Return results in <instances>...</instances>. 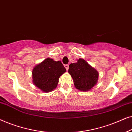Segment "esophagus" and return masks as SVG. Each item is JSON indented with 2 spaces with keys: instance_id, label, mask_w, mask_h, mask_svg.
I'll use <instances>...</instances> for the list:
<instances>
[{
  "instance_id": "obj_1",
  "label": "esophagus",
  "mask_w": 132,
  "mask_h": 132,
  "mask_svg": "<svg viewBox=\"0 0 132 132\" xmlns=\"http://www.w3.org/2000/svg\"><path fill=\"white\" fill-rule=\"evenodd\" d=\"M64 67H65V68H66V70H68V68H69V65H68V64L65 65Z\"/></svg>"
}]
</instances>
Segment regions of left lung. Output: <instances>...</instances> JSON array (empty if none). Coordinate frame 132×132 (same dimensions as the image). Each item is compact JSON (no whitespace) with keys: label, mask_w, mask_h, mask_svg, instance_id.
Segmentation results:
<instances>
[{"label":"left lung","mask_w":132,"mask_h":132,"mask_svg":"<svg viewBox=\"0 0 132 132\" xmlns=\"http://www.w3.org/2000/svg\"><path fill=\"white\" fill-rule=\"evenodd\" d=\"M68 73L73 79L75 88L81 91H88L97 84L99 73L84 59L70 64Z\"/></svg>","instance_id":"1"}]
</instances>
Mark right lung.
I'll use <instances>...</instances> for the list:
<instances>
[{
    "instance_id": "add662e5",
    "label": "right lung",
    "mask_w": 132,
    "mask_h": 132,
    "mask_svg": "<svg viewBox=\"0 0 132 132\" xmlns=\"http://www.w3.org/2000/svg\"><path fill=\"white\" fill-rule=\"evenodd\" d=\"M65 72V68L61 61L47 57L34 67L32 82L42 91L49 93L56 88L59 77Z\"/></svg>"
}]
</instances>
